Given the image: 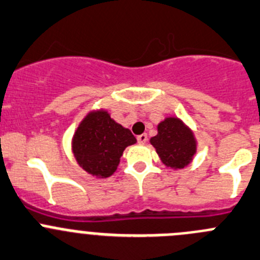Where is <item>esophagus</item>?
Instances as JSON below:
<instances>
[{
    "label": "esophagus",
    "mask_w": 260,
    "mask_h": 260,
    "mask_svg": "<svg viewBox=\"0 0 260 260\" xmlns=\"http://www.w3.org/2000/svg\"><path fill=\"white\" fill-rule=\"evenodd\" d=\"M147 140H148L147 134L138 135V143H139V144H145V143H147Z\"/></svg>",
    "instance_id": "34e87169"
}]
</instances>
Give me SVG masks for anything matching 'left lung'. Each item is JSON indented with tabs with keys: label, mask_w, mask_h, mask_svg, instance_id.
I'll list each match as a JSON object with an SVG mask.
<instances>
[{
	"label": "left lung",
	"mask_w": 260,
	"mask_h": 260,
	"mask_svg": "<svg viewBox=\"0 0 260 260\" xmlns=\"http://www.w3.org/2000/svg\"><path fill=\"white\" fill-rule=\"evenodd\" d=\"M158 157L167 169L181 170L197 154L198 142L194 132L179 117L169 116L157 125V135L150 138Z\"/></svg>",
	"instance_id": "8db88e82"
}]
</instances>
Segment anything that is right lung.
<instances>
[{
	"instance_id": "obj_1",
	"label": "right lung",
	"mask_w": 260,
	"mask_h": 260,
	"mask_svg": "<svg viewBox=\"0 0 260 260\" xmlns=\"http://www.w3.org/2000/svg\"><path fill=\"white\" fill-rule=\"evenodd\" d=\"M137 143L128 128L116 122L107 110L97 108L84 116L71 139V150L81 169L95 179H107L117 170L128 145Z\"/></svg>"
}]
</instances>
